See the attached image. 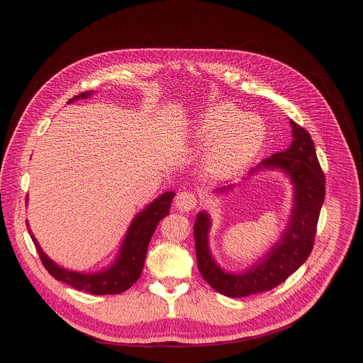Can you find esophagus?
Masks as SVG:
<instances>
[{"mask_svg": "<svg viewBox=\"0 0 363 363\" xmlns=\"http://www.w3.org/2000/svg\"><path fill=\"white\" fill-rule=\"evenodd\" d=\"M175 204H177L178 211H181V212H193L197 207L199 201H197V197L194 193L181 191L175 197Z\"/></svg>", "mask_w": 363, "mask_h": 363, "instance_id": "34e87169", "label": "esophagus"}]
</instances>
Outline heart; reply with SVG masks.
<instances>
[{
    "label": "heart",
    "mask_w": 363,
    "mask_h": 363,
    "mask_svg": "<svg viewBox=\"0 0 363 363\" xmlns=\"http://www.w3.org/2000/svg\"><path fill=\"white\" fill-rule=\"evenodd\" d=\"M266 137L263 122L230 103L207 108L194 128V138L207 144L203 163L216 178L231 177L249 164Z\"/></svg>",
    "instance_id": "b5f03b06"
}]
</instances>
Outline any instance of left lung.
<instances>
[{
	"label": "left lung",
	"instance_id": "1",
	"mask_svg": "<svg viewBox=\"0 0 363 363\" xmlns=\"http://www.w3.org/2000/svg\"><path fill=\"white\" fill-rule=\"evenodd\" d=\"M293 141L287 150L275 152L253 167L249 175L263 169H279L293 182V211L282 237L271 250L252 268L241 274L223 271L208 249L211 216L199 212L194 222L197 266L204 281L226 297H245L268 291L282 284L308 260L316 234L320 207L325 199V175L319 166L315 144L309 132L290 121ZM233 184L218 186L216 193L225 194Z\"/></svg>",
	"mask_w": 363,
	"mask_h": 363
}]
</instances>
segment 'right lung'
<instances>
[{
	"mask_svg": "<svg viewBox=\"0 0 363 363\" xmlns=\"http://www.w3.org/2000/svg\"><path fill=\"white\" fill-rule=\"evenodd\" d=\"M92 95V91L81 92L76 97L70 99L67 103H73L81 99H88ZM175 193L167 191L159 196L155 201L150 203L144 211H141L129 225V230L121 245L119 255L107 269L94 274H84L62 268V266L52 262L38 244L36 238L30 234V238L36 247V252L40 255L45 269L55 279L66 282L70 287L86 291L89 294L103 296V294H121L130 289L135 284L143 272L144 260L150 240L155 234L159 222L169 215V208L172 206ZM28 200V197H26ZM26 225L29 226L28 220ZM30 233V230H29Z\"/></svg>",
	"mask_w": 363,
	"mask_h": 363,
	"instance_id": "obj_1",
	"label": "right lung"
}]
</instances>
